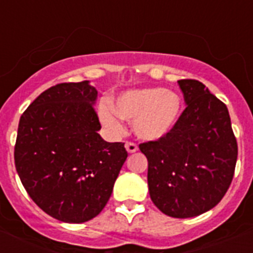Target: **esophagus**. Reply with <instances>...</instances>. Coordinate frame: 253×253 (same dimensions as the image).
Returning a JSON list of instances; mask_svg holds the SVG:
<instances>
[{
	"label": "esophagus",
	"mask_w": 253,
	"mask_h": 253,
	"mask_svg": "<svg viewBox=\"0 0 253 253\" xmlns=\"http://www.w3.org/2000/svg\"><path fill=\"white\" fill-rule=\"evenodd\" d=\"M126 150H127V152L132 154V152H136V151H138V146H136V144H135V143H132V142H127L126 143Z\"/></svg>",
	"instance_id": "1"
}]
</instances>
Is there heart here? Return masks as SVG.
Masks as SVG:
<instances>
[{"instance_id": "obj_1", "label": "heart", "mask_w": 253, "mask_h": 253, "mask_svg": "<svg viewBox=\"0 0 253 253\" xmlns=\"http://www.w3.org/2000/svg\"><path fill=\"white\" fill-rule=\"evenodd\" d=\"M182 110L180 95L163 87L127 90L119 95L114 107L99 106L101 122L114 132L123 130L121 119L132 123L136 136L143 140H159L176 126Z\"/></svg>"}]
</instances>
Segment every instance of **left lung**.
I'll return each instance as SVG.
<instances>
[{"instance_id": "1", "label": "left lung", "mask_w": 253, "mask_h": 253, "mask_svg": "<svg viewBox=\"0 0 253 253\" xmlns=\"http://www.w3.org/2000/svg\"><path fill=\"white\" fill-rule=\"evenodd\" d=\"M188 106L167 136L139 148L148 160L155 206L173 218H190L219 204L231 185L238 143L227 106L202 83L180 80Z\"/></svg>"}]
</instances>
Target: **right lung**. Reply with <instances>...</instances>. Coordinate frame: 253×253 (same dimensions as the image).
Wrapping results in <instances>:
<instances>
[{"label": "right lung", "instance_id": "1", "mask_svg": "<svg viewBox=\"0 0 253 253\" xmlns=\"http://www.w3.org/2000/svg\"><path fill=\"white\" fill-rule=\"evenodd\" d=\"M87 81L63 83L38 95L21 115L14 162L31 200L55 219L83 223L102 211L127 159L107 143Z\"/></svg>", "mask_w": 253, "mask_h": 253}]
</instances>
